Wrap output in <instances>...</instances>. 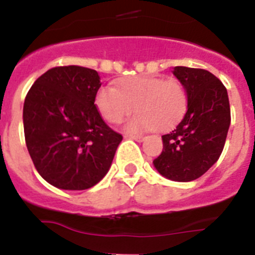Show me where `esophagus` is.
<instances>
[{"mask_svg":"<svg viewBox=\"0 0 255 255\" xmlns=\"http://www.w3.org/2000/svg\"><path fill=\"white\" fill-rule=\"evenodd\" d=\"M126 138H130V139H134V140L136 141H143L144 140V136L143 135H139V134H126L125 135Z\"/></svg>","mask_w":255,"mask_h":255,"instance_id":"esophagus-1","label":"esophagus"}]
</instances>
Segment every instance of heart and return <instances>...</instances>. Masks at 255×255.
Masks as SVG:
<instances>
[{
	"label": "heart",
	"instance_id": "heart-1",
	"mask_svg": "<svg viewBox=\"0 0 255 255\" xmlns=\"http://www.w3.org/2000/svg\"><path fill=\"white\" fill-rule=\"evenodd\" d=\"M96 107L110 124H120L135 111L128 124L131 131H167L180 123L188 107L185 88L176 79L138 75L124 78L116 88L103 85L96 94Z\"/></svg>",
	"mask_w": 255,
	"mask_h": 255
}]
</instances>
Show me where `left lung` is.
<instances>
[{"instance_id": "obj_1", "label": "left lung", "mask_w": 255, "mask_h": 255, "mask_svg": "<svg viewBox=\"0 0 255 255\" xmlns=\"http://www.w3.org/2000/svg\"><path fill=\"white\" fill-rule=\"evenodd\" d=\"M173 75L185 88L188 111L176 129L162 135L163 149L153 163L172 181H193L224 150L231 121L229 96L220 79L204 69L176 66Z\"/></svg>"}]
</instances>
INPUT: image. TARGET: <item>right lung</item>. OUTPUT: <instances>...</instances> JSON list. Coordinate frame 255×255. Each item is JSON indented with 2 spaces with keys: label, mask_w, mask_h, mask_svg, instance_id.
I'll use <instances>...</instances> for the list:
<instances>
[{
  "label": "right lung",
  "mask_w": 255,
  "mask_h": 255,
  "mask_svg": "<svg viewBox=\"0 0 255 255\" xmlns=\"http://www.w3.org/2000/svg\"><path fill=\"white\" fill-rule=\"evenodd\" d=\"M96 70L69 65L40 75L24 102V135L39 175L56 188L85 190L107 173L123 135L96 107Z\"/></svg>",
  "instance_id": "1"
}]
</instances>
